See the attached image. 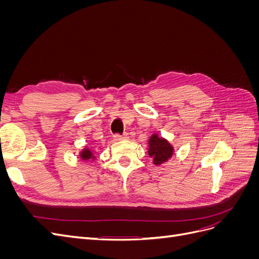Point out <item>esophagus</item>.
I'll use <instances>...</instances> for the list:
<instances>
[{
  "label": "esophagus",
  "mask_w": 259,
  "mask_h": 259,
  "mask_svg": "<svg viewBox=\"0 0 259 259\" xmlns=\"http://www.w3.org/2000/svg\"><path fill=\"white\" fill-rule=\"evenodd\" d=\"M114 140H122V139H127L128 138V134H123V135H120V134H115L113 136Z\"/></svg>",
  "instance_id": "34e87169"
}]
</instances>
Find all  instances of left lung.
<instances>
[{
  "label": "left lung",
  "mask_w": 259,
  "mask_h": 259,
  "mask_svg": "<svg viewBox=\"0 0 259 259\" xmlns=\"http://www.w3.org/2000/svg\"><path fill=\"white\" fill-rule=\"evenodd\" d=\"M148 153L151 158H153V163L155 165H160L173 155V147L168 144L167 140L154 134L149 139Z\"/></svg>",
  "instance_id": "left-lung-1"
}]
</instances>
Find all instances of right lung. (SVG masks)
Wrapping results in <instances>:
<instances>
[{
    "label": "right lung",
    "mask_w": 259,
    "mask_h": 259,
    "mask_svg": "<svg viewBox=\"0 0 259 259\" xmlns=\"http://www.w3.org/2000/svg\"><path fill=\"white\" fill-rule=\"evenodd\" d=\"M81 158H82V160L86 161V160H90V159H94V155H93L92 151L90 150L89 148H85L81 153Z\"/></svg>",
    "instance_id": "add662e5"
}]
</instances>
